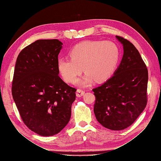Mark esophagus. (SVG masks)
<instances>
[{
    "mask_svg": "<svg viewBox=\"0 0 161 161\" xmlns=\"http://www.w3.org/2000/svg\"><path fill=\"white\" fill-rule=\"evenodd\" d=\"M85 93V92L83 90H82V89H77L76 92V96L78 97H80L82 96H83Z\"/></svg>",
    "mask_w": 161,
    "mask_h": 161,
    "instance_id": "obj_1",
    "label": "esophagus"
}]
</instances>
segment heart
Here are the masks:
<instances>
[{"mask_svg": "<svg viewBox=\"0 0 161 161\" xmlns=\"http://www.w3.org/2000/svg\"><path fill=\"white\" fill-rule=\"evenodd\" d=\"M69 58H60L58 70L66 82L74 83L82 71L85 76L79 80L80 86H88L94 79L97 82L108 80L118 67L120 50L110 41H83L73 46Z\"/></svg>", "mask_w": 161, "mask_h": 161, "instance_id": "b5f03b06", "label": "heart"}]
</instances>
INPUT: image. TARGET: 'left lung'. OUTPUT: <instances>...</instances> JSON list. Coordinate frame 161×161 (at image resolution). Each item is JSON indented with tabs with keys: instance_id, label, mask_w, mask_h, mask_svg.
Returning a JSON list of instances; mask_svg holds the SVG:
<instances>
[{
	"instance_id": "obj_1",
	"label": "left lung",
	"mask_w": 161,
	"mask_h": 161,
	"mask_svg": "<svg viewBox=\"0 0 161 161\" xmlns=\"http://www.w3.org/2000/svg\"><path fill=\"white\" fill-rule=\"evenodd\" d=\"M123 46L124 55L114 75L92 89L94 113L103 127L121 130L132 124L147 103L148 69L136 47L116 36Z\"/></svg>"
}]
</instances>
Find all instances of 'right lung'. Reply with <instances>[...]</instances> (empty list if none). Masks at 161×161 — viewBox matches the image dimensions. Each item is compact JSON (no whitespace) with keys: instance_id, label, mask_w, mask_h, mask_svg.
<instances>
[{"instance_id":"1","label":"right lung","mask_w":161,"mask_h":161,"mask_svg":"<svg viewBox=\"0 0 161 161\" xmlns=\"http://www.w3.org/2000/svg\"><path fill=\"white\" fill-rule=\"evenodd\" d=\"M63 43L39 40L19 53L12 84L13 98L27 127L42 136H52L69 122L76 89L58 76V56Z\"/></svg>"}]
</instances>
